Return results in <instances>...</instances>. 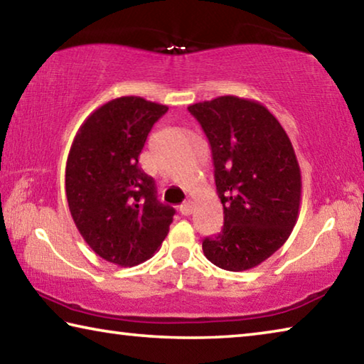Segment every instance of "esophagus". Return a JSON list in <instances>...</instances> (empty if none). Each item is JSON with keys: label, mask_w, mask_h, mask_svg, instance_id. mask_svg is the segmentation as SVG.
I'll use <instances>...</instances> for the list:
<instances>
[{"label": "esophagus", "mask_w": 364, "mask_h": 364, "mask_svg": "<svg viewBox=\"0 0 364 364\" xmlns=\"http://www.w3.org/2000/svg\"><path fill=\"white\" fill-rule=\"evenodd\" d=\"M193 210H194V204L191 200H186L184 202V204L180 207V213L181 215H184V217H189L191 213H193Z\"/></svg>", "instance_id": "obj_1"}]
</instances>
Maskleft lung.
Segmentation results:
<instances>
[{"mask_svg":"<svg viewBox=\"0 0 364 364\" xmlns=\"http://www.w3.org/2000/svg\"><path fill=\"white\" fill-rule=\"evenodd\" d=\"M212 147L225 226L205 237L204 255L228 271L252 269L291 236L299 218L301 175L278 119L254 100L218 96L188 107Z\"/></svg>","mask_w":364,"mask_h":364,"instance_id":"left-lung-1","label":"left lung"}]
</instances>
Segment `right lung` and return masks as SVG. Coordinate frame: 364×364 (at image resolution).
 I'll use <instances>...</instances> for the list:
<instances>
[{
  "instance_id": "add662e5",
  "label": "right lung",
  "mask_w": 364,
  "mask_h": 364,
  "mask_svg": "<svg viewBox=\"0 0 364 364\" xmlns=\"http://www.w3.org/2000/svg\"><path fill=\"white\" fill-rule=\"evenodd\" d=\"M168 107L122 96L93 110L78 128L65 165V194L78 232L95 254L134 267L162 245L175 210L138 165L151 128Z\"/></svg>"
}]
</instances>
